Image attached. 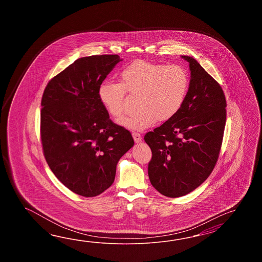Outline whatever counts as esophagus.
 <instances>
[{"instance_id":"esophagus-1","label":"esophagus","mask_w":262,"mask_h":262,"mask_svg":"<svg viewBox=\"0 0 262 262\" xmlns=\"http://www.w3.org/2000/svg\"><path fill=\"white\" fill-rule=\"evenodd\" d=\"M132 135H133L134 140H135L136 143H139V142L141 141L142 138H141V135H140V134L138 133V132H133Z\"/></svg>"}]
</instances>
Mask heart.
<instances>
[{"label": "heart", "mask_w": 262, "mask_h": 262, "mask_svg": "<svg viewBox=\"0 0 262 262\" xmlns=\"http://www.w3.org/2000/svg\"><path fill=\"white\" fill-rule=\"evenodd\" d=\"M189 87V73L182 66L136 61L122 69L120 83L101 82L98 97L107 113L119 118L123 113L126 93L138 95V111L119 123L131 130H142L156 120L166 122L176 116L184 106Z\"/></svg>", "instance_id": "1"}]
</instances>
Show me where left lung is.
<instances>
[{
  "label": "left lung",
  "instance_id": "obj_1",
  "mask_svg": "<svg viewBox=\"0 0 262 262\" xmlns=\"http://www.w3.org/2000/svg\"><path fill=\"white\" fill-rule=\"evenodd\" d=\"M189 91L176 116L146 133L152 152L148 174L151 185L168 198L187 195L216 165L227 119L220 84L189 56Z\"/></svg>",
  "mask_w": 262,
  "mask_h": 262
}]
</instances>
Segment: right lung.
<instances>
[{"instance_id": "add662e5", "label": "right lung", "mask_w": 262, "mask_h": 262, "mask_svg": "<svg viewBox=\"0 0 262 262\" xmlns=\"http://www.w3.org/2000/svg\"><path fill=\"white\" fill-rule=\"evenodd\" d=\"M120 61L117 54L78 59L50 79L41 100L45 159L61 184L86 198L113 184L118 162L134 146L131 133L112 122L98 97Z\"/></svg>"}]
</instances>
